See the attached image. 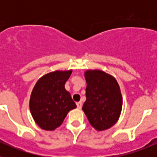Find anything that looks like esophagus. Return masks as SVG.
<instances>
[{
  "label": "esophagus",
  "instance_id": "esophagus-1",
  "mask_svg": "<svg viewBox=\"0 0 157 157\" xmlns=\"http://www.w3.org/2000/svg\"><path fill=\"white\" fill-rule=\"evenodd\" d=\"M76 105H77L78 109H81V108H82V102H81V101H78V102H77V103H76Z\"/></svg>",
  "mask_w": 157,
  "mask_h": 157
}]
</instances>
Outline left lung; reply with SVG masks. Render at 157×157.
I'll return each mask as SVG.
<instances>
[{
    "label": "left lung",
    "instance_id": "8db88e82",
    "mask_svg": "<svg viewBox=\"0 0 157 157\" xmlns=\"http://www.w3.org/2000/svg\"><path fill=\"white\" fill-rule=\"evenodd\" d=\"M86 100L82 110L90 125L98 131L110 128L121 114L123 98L120 86L113 76L101 70H87Z\"/></svg>",
    "mask_w": 157,
    "mask_h": 157
}]
</instances>
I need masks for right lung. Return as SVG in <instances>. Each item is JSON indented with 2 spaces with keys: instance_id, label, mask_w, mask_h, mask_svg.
Returning a JSON list of instances; mask_svg holds the SVG:
<instances>
[{
  "instance_id": "add662e5",
  "label": "right lung",
  "mask_w": 157,
  "mask_h": 157,
  "mask_svg": "<svg viewBox=\"0 0 157 157\" xmlns=\"http://www.w3.org/2000/svg\"><path fill=\"white\" fill-rule=\"evenodd\" d=\"M72 70L55 71L37 80L30 98L32 117L41 129L54 130L61 125L69 111L76 105L65 90Z\"/></svg>"
}]
</instances>
